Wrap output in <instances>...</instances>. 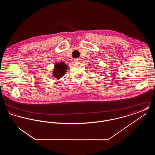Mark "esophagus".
<instances>
[{
  "label": "esophagus",
  "instance_id": "1",
  "mask_svg": "<svg viewBox=\"0 0 155 155\" xmlns=\"http://www.w3.org/2000/svg\"><path fill=\"white\" fill-rule=\"evenodd\" d=\"M74 61L76 62V63H78V62H80V60L79 58H76V59H74Z\"/></svg>",
  "mask_w": 155,
  "mask_h": 155
}]
</instances>
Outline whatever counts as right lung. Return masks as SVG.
<instances>
[{"label": "right lung", "mask_w": 155, "mask_h": 155, "mask_svg": "<svg viewBox=\"0 0 155 155\" xmlns=\"http://www.w3.org/2000/svg\"><path fill=\"white\" fill-rule=\"evenodd\" d=\"M67 66L63 63L60 62L55 64L54 70L53 71V76L56 78L59 79L61 76H63L66 72Z\"/></svg>", "instance_id": "obj_1"}]
</instances>
